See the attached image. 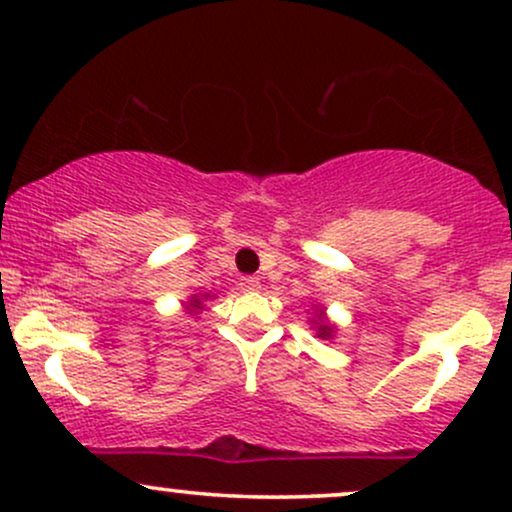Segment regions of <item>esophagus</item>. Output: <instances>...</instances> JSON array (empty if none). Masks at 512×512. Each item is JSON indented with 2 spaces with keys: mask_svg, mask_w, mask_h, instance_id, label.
<instances>
[{
  "mask_svg": "<svg viewBox=\"0 0 512 512\" xmlns=\"http://www.w3.org/2000/svg\"><path fill=\"white\" fill-rule=\"evenodd\" d=\"M240 289H243V291H260L262 284H260V279H257V276H243V279H240Z\"/></svg>",
  "mask_w": 512,
  "mask_h": 512,
  "instance_id": "obj_1",
  "label": "esophagus"
}]
</instances>
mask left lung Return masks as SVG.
Wrapping results in <instances>:
<instances>
[{
	"label": "left lung",
	"instance_id": "1",
	"mask_svg": "<svg viewBox=\"0 0 512 512\" xmlns=\"http://www.w3.org/2000/svg\"><path fill=\"white\" fill-rule=\"evenodd\" d=\"M313 310H315V315L310 317V325H313V330H315V334L320 339H327V342H330V339H334V334H337V325H334V322H330V317H327V313H325V305H317V303H313Z\"/></svg>",
	"mask_w": 512,
	"mask_h": 512
}]
</instances>
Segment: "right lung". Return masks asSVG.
Returning <instances> with one entry per match:
<instances>
[{
	"label": "right lung",
	"instance_id": "add662e5",
	"mask_svg": "<svg viewBox=\"0 0 512 512\" xmlns=\"http://www.w3.org/2000/svg\"><path fill=\"white\" fill-rule=\"evenodd\" d=\"M209 298H214L211 293H192L190 298H187L185 303H182V308H185V315H199L204 310V301H209Z\"/></svg>",
	"mask_w": 512,
	"mask_h": 512
}]
</instances>
